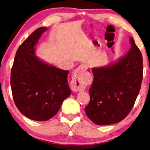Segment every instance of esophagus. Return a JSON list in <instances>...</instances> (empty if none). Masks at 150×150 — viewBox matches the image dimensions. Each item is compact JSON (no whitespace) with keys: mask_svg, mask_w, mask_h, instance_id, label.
<instances>
[{"mask_svg":"<svg viewBox=\"0 0 150 150\" xmlns=\"http://www.w3.org/2000/svg\"><path fill=\"white\" fill-rule=\"evenodd\" d=\"M88 69L86 64H81L75 70L72 80L70 83L71 90L73 92H80L83 90V74Z\"/></svg>","mask_w":150,"mask_h":150,"instance_id":"1","label":"esophagus"}]
</instances>
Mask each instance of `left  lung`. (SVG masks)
Instances as JSON below:
<instances>
[{
	"label": "left lung",
	"instance_id": "obj_1",
	"mask_svg": "<svg viewBox=\"0 0 150 150\" xmlns=\"http://www.w3.org/2000/svg\"><path fill=\"white\" fill-rule=\"evenodd\" d=\"M129 43L131 48L124 56L106 66L92 68L94 81L85 112L96 124L121 122L134 106L143 78V59L132 37Z\"/></svg>",
	"mask_w": 150,
	"mask_h": 150
}]
</instances>
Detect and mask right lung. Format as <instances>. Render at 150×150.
I'll return each mask as SVG.
<instances>
[{"instance_id":"right-lung-1","label":"right lung","mask_w":150,"mask_h":150,"mask_svg":"<svg viewBox=\"0 0 150 150\" xmlns=\"http://www.w3.org/2000/svg\"><path fill=\"white\" fill-rule=\"evenodd\" d=\"M48 28L40 27L16 51L11 75L14 103L21 114L36 121H46L58 112L71 94L69 72L41 60L35 54L39 38Z\"/></svg>"}]
</instances>
